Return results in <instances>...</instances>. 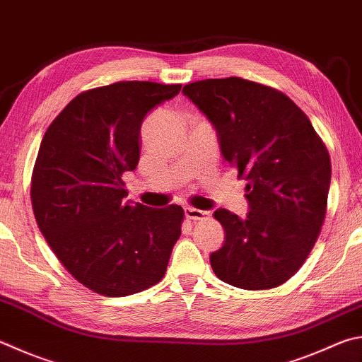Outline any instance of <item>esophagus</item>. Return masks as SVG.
Instances as JSON below:
<instances>
[{"mask_svg": "<svg viewBox=\"0 0 362 362\" xmlns=\"http://www.w3.org/2000/svg\"><path fill=\"white\" fill-rule=\"evenodd\" d=\"M185 216L188 220H202V218H209L210 214L206 212V210H199V209H193V207H185Z\"/></svg>", "mask_w": 362, "mask_h": 362, "instance_id": "34e87169", "label": "esophagus"}]
</instances>
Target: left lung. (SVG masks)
<instances>
[{
	"label": "left lung",
	"mask_w": 362,
	"mask_h": 362,
	"mask_svg": "<svg viewBox=\"0 0 362 362\" xmlns=\"http://www.w3.org/2000/svg\"><path fill=\"white\" fill-rule=\"evenodd\" d=\"M182 93L212 123L220 152L247 180L245 218L214 216L225 244L210 255L216 277L267 290L299 271L317 242L331 185L329 153L308 117L281 91L240 77L188 83Z\"/></svg>",
	"instance_id": "8db88e82"
}]
</instances>
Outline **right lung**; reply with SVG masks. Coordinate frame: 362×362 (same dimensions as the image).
<instances>
[{"label": "right lung", "mask_w": 362, "mask_h": 362, "mask_svg": "<svg viewBox=\"0 0 362 362\" xmlns=\"http://www.w3.org/2000/svg\"><path fill=\"white\" fill-rule=\"evenodd\" d=\"M182 85L117 82L77 95L45 131L31 179L37 226L68 272L103 296H129L163 279L183 209L124 201L139 163L141 127Z\"/></svg>", "instance_id": "obj_1"}]
</instances>
